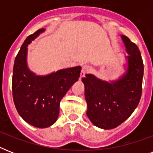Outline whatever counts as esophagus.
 <instances>
[{
	"mask_svg": "<svg viewBox=\"0 0 153 153\" xmlns=\"http://www.w3.org/2000/svg\"><path fill=\"white\" fill-rule=\"evenodd\" d=\"M91 67H89V66H87V65H84V66H82L81 70V77L85 76V74H87V73H89V72L91 71Z\"/></svg>",
	"mask_w": 153,
	"mask_h": 153,
	"instance_id": "1",
	"label": "esophagus"
}]
</instances>
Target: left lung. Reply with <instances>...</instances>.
Here are the masks:
<instances>
[{"label": "left lung", "instance_id": "8db88e82", "mask_svg": "<svg viewBox=\"0 0 153 153\" xmlns=\"http://www.w3.org/2000/svg\"><path fill=\"white\" fill-rule=\"evenodd\" d=\"M121 39L128 53L126 73L106 82L86 74L82 81L87 102L86 115L98 128L112 129L127 120L137 107L142 92L144 64L140 50L126 36Z\"/></svg>", "mask_w": 153, "mask_h": 153}]
</instances>
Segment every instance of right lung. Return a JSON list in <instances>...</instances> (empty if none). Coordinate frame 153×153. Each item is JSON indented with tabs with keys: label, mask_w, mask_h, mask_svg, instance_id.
Returning <instances> with one entry per match:
<instances>
[{
	"label": "right lung",
	"mask_w": 153,
	"mask_h": 153,
	"mask_svg": "<svg viewBox=\"0 0 153 153\" xmlns=\"http://www.w3.org/2000/svg\"><path fill=\"white\" fill-rule=\"evenodd\" d=\"M44 31V28L39 29L25 40L15 59L12 81L13 101L18 114L37 128H47L56 121L60 101L78 81L81 72L79 66L48 75H36L28 69L27 45Z\"/></svg>",
	"instance_id": "add662e5"
}]
</instances>
